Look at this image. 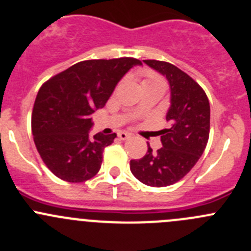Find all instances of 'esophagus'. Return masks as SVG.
<instances>
[{
	"label": "esophagus",
	"instance_id": "obj_1",
	"mask_svg": "<svg viewBox=\"0 0 251 251\" xmlns=\"http://www.w3.org/2000/svg\"><path fill=\"white\" fill-rule=\"evenodd\" d=\"M118 138L121 140H126V139H128V138H130V134H129V133H127V132H119L118 133Z\"/></svg>",
	"mask_w": 251,
	"mask_h": 251
}]
</instances>
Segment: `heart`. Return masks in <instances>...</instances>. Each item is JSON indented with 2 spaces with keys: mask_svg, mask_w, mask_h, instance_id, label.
<instances>
[{
  "mask_svg": "<svg viewBox=\"0 0 251 251\" xmlns=\"http://www.w3.org/2000/svg\"><path fill=\"white\" fill-rule=\"evenodd\" d=\"M139 76L142 78L143 88L150 87V86H159V87L164 88L166 87V82L163 76H160L159 74L150 70V69H143V70H140Z\"/></svg>",
  "mask_w": 251,
  "mask_h": 251,
  "instance_id": "heart-1",
  "label": "heart"
}]
</instances>
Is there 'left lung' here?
Returning <instances> with one entry per match:
<instances>
[{
  "label": "left lung",
  "instance_id": "1",
  "mask_svg": "<svg viewBox=\"0 0 251 251\" xmlns=\"http://www.w3.org/2000/svg\"><path fill=\"white\" fill-rule=\"evenodd\" d=\"M166 76L171 106L166 114L170 127L159 130L163 148L130 160V171L144 185L165 187L185 177L203 154L209 138V101L203 88L177 66L166 61L144 60Z\"/></svg>",
  "mask_w": 251,
  "mask_h": 251
}]
</instances>
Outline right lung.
<instances>
[{
	"label": "right lung",
	"mask_w": 251,
	"mask_h": 251,
	"mask_svg": "<svg viewBox=\"0 0 251 251\" xmlns=\"http://www.w3.org/2000/svg\"><path fill=\"white\" fill-rule=\"evenodd\" d=\"M134 58L85 60L45 81L32 112V133L40 157L56 177L85 182L101 169L104 148L116 133L90 137L92 113L103 108Z\"/></svg>",
	"instance_id": "right-lung-1"
}]
</instances>
